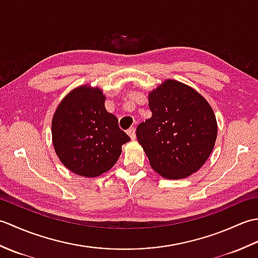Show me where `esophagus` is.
Here are the masks:
<instances>
[{
  "label": "esophagus",
  "instance_id": "1",
  "mask_svg": "<svg viewBox=\"0 0 258 258\" xmlns=\"http://www.w3.org/2000/svg\"><path fill=\"white\" fill-rule=\"evenodd\" d=\"M127 134H128V136L131 138V140L134 141L136 139V133H135V128L134 127L128 128L127 130Z\"/></svg>",
  "mask_w": 258,
  "mask_h": 258
}]
</instances>
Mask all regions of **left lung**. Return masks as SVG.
Listing matches in <instances>:
<instances>
[{
  "instance_id": "left-lung-1",
  "label": "left lung",
  "mask_w": 258,
  "mask_h": 258,
  "mask_svg": "<svg viewBox=\"0 0 258 258\" xmlns=\"http://www.w3.org/2000/svg\"><path fill=\"white\" fill-rule=\"evenodd\" d=\"M152 117L136 128L152 168L179 179L197 172L210 157L217 138L210 104L188 85L167 80L149 94Z\"/></svg>"
}]
</instances>
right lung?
I'll use <instances>...</instances> for the list:
<instances>
[{"instance_id": "obj_1", "label": "right lung", "mask_w": 258, "mask_h": 258, "mask_svg": "<svg viewBox=\"0 0 258 258\" xmlns=\"http://www.w3.org/2000/svg\"><path fill=\"white\" fill-rule=\"evenodd\" d=\"M104 103L98 87L83 85L71 91L54 113V150L64 166L80 176L96 177L111 169L131 140Z\"/></svg>"}]
</instances>
